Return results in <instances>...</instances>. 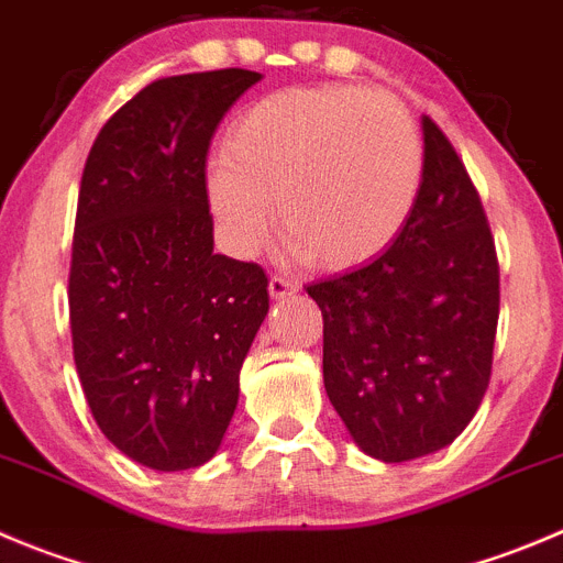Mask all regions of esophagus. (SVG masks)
<instances>
[{"label": "esophagus", "instance_id": "esophagus-1", "mask_svg": "<svg viewBox=\"0 0 563 563\" xmlns=\"http://www.w3.org/2000/svg\"><path fill=\"white\" fill-rule=\"evenodd\" d=\"M296 282L290 276H282V273H273L271 282H267V290H271L273 298H285L290 292H296Z\"/></svg>", "mask_w": 563, "mask_h": 563}]
</instances>
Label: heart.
Here are the masks:
<instances>
[{
	"label": "heart",
	"instance_id": "1",
	"mask_svg": "<svg viewBox=\"0 0 563 563\" xmlns=\"http://www.w3.org/2000/svg\"><path fill=\"white\" fill-rule=\"evenodd\" d=\"M426 148L411 112L353 85L287 88L240 112L207 196L240 254L276 227L303 262L351 271L382 256L415 216Z\"/></svg>",
	"mask_w": 563,
	"mask_h": 563
}]
</instances>
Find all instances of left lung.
<instances>
[{"instance_id":"obj_1","label":"left lung","mask_w":563,"mask_h":563,"mask_svg":"<svg viewBox=\"0 0 563 563\" xmlns=\"http://www.w3.org/2000/svg\"><path fill=\"white\" fill-rule=\"evenodd\" d=\"M415 216L373 262L307 287L323 312V384L367 456L451 445L492 376L500 267L484 205L445 132L422 118Z\"/></svg>"}]
</instances>
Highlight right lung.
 I'll return each mask as SVG.
<instances>
[{"mask_svg": "<svg viewBox=\"0 0 563 563\" xmlns=\"http://www.w3.org/2000/svg\"><path fill=\"white\" fill-rule=\"evenodd\" d=\"M262 74L154 79L101 126L79 185L68 312L96 426L143 467L210 462L267 314L256 262L212 251L207 152Z\"/></svg>", "mask_w": 563, "mask_h": 563, "instance_id": "right-lung-1", "label": "right lung"}]
</instances>
